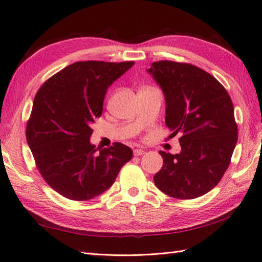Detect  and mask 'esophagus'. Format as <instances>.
Returning a JSON list of instances; mask_svg holds the SVG:
<instances>
[{
	"mask_svg": "<svg viewBox=\"0 0 262 262\" xmlns=\"http://www.w3.org/2000/svg\"><path fill=\"white\" fill-rule=\"evenodd\" d=\"M144 154H145V151L142 150V149H135L134 150V156H142Z\"/></svg>",
	"mask_w": 262,
	"mask_h": 262,
	"instance_id": "obj_1",
	"label": "esophagus"
}]
</instances>
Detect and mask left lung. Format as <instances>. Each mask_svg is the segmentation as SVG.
<instances>
[{
	"label": "left lung",
	"mask_w": 262,
	"mask_h": 262,
	"mask_svg": "<svg viewBox=\"0 0 262 262\" xmlns=\"http://www.w3.org/2000/svg\"><path fill=\"white\" fill-rule=\"evenodd\" d=\"M163 89L165 122L181 134V152L160 151L164 165L154 177L170 197H201L220 182L238 139L234 105L225 87L206 71L187 63L159 60L147 70Z\"/></svg>",
	"instance_id": "8db88e82"
}]
</instances>
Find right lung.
<instances>
[{
	"label": "right lung",
	"instance_id": "1",
	"mask_svg": "<svg viewBox=\"0 0 262 262\" xmlns=\"http://www.w3.org/2000/svg\"><path fill=\"white\" fill-rule=\"evenodd\" d=\"M134 61H77L41 85L26 126L36 168L55 191L71 201H88L111 187L133 157L122 143L96 147L92 123L102 116L106 90Z\"/></svg>",
	"mask_w": 262,
	"mask_h": 262
}]
</instances>
